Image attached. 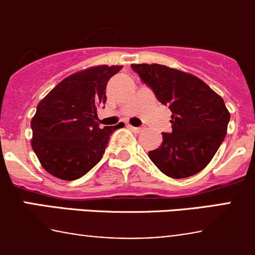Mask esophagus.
Returning a JSON list of instances; mask_svg holds the SVG:
<instances>
[{
	"instance_id": "1",
	"label": "esophagus",
	"mask_w": 255,
	"mask_h": 255,
	"mask_svg": "<svg viewBox=\"0 0 255 255\" xmlns=\"http://www.w3.org/2000/svg\"><path fill=\"white\" fill-rule=\"evenodd\" d=\"M128 128H129L130 130H133V132H134V133H139L140 130L143 129L142 127H133V126H128Z\"/></svg>"
}]
</instances>
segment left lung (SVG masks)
Instances as JSON below:
<instances>
[{
	"mask_svg": "<svg viewBox=\"0 0 255 255\" xmlns=\"http://www.w3.org/2000/svg\"><path fill=\"white\" fill-rule=\"evenodd\" d=\"M132 69L169 106L171 133L148 153L156 168L174 179L200 173L212 160L227 133L231 115L225 101L201 79L160 65L132 64Z\"/></svg>",
	"mask_w": 255,
	"mask_h": 255,
	"instance_id": "left-lung-1",
	"label": "left lung"
}]
</instances>
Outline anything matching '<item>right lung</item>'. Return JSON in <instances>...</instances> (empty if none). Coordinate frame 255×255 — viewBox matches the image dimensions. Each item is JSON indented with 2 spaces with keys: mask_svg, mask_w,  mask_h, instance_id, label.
<instances>
[{
  "mask_svg": "<svg viewBox=\"0 0 255 255\" xmlns=\"http://www.w3.org/2000/svg\"><path fill=\"white\" fill-rule=\"evenodd\" d=\"M122 65H99L59 82L38 104L32 118V148L43 168L58 179L76 180L89 173L118 128H100L97 107L106 102L109 80Z\"/></svg>",
  "mask_w": 255,
  "mask_h": 255,
  "instance_id": "add662e5",
  "label": "right lung"
}]
</instances>
